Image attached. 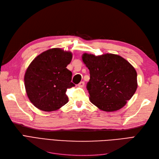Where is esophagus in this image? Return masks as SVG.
<instances>
[{"instance_id":"1","label":"esophagus","mask_w":159,"mask_h":159,"mask_svg":"<svg viewBox=\"0 0 159 159\" xmlns=\"http://www.w3.org/2000/svg\"><path fill=\"white\" fill-rule=\"evenodd\" d=\"M84 84H85V83L84 82V81H81V82L78 84V86L80 88H83L84 86Z\"/></svg>"}]
</instances>
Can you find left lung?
<instances>
[{"instance_id": "1", "label": "left lung", "mask_w": 159, "mask_h": 159, "mask_svg": "<svg viewBox=\"0 0 159 159\" xmlns=\"http://www.w3.org/2000/svg\"><path fill=\"white\" fill-rule=\"evenodd\" d=\"M82 61L89 70L87 85L90 102L99 109L113 112L123 107L137 88L134 67L117 54L84 53Z\"/></svg>"}]
</instances>
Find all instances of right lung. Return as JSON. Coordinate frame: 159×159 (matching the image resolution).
Returning <instances> with one entry per match:
<instances>
[{
    "mask_svg": "<svg viewBox=\"0 0 159 159\" xmlns=\"http://www.w3.org/2000/svg\"><path fill=\"white\" fill-rule=\"evenodd\" d=\"M73 54L59 48L49 49L36 56L25 74V85L30 102L38 109L50 112L60 109L68 102L67 89L72 73L66 68Z\"/></svg>",
    "mask_w": 159,
    "mask_h": 159,
    "instance_id": "obj_1",
    "label": "right lung"
}]
</instances>
